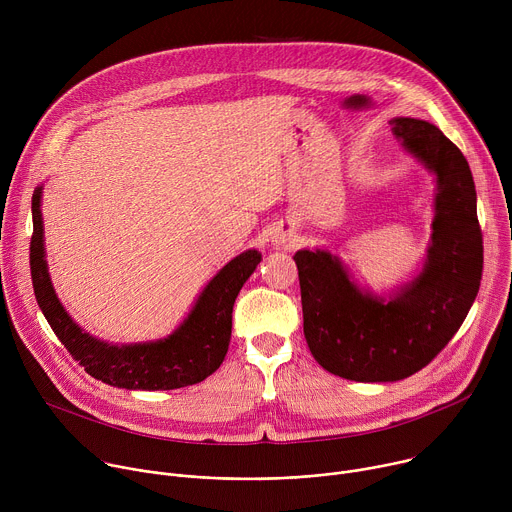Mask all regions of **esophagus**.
Wrapping results in <instances>:
<instances>
[{
  "label": "esophagus",
  "instance_id": "34e87169",
  "mask_svg": "<svg viewBox=\"0 0 512 512\" xmlns=\"http://www.w3.org/2000/svg\"><path fill=\"white\" fill-rule=\"evenodd\" d=\"M291 243H294V235H289V233H275V237H273V245L275 247H283V249H287V247H291Z\"/></svg>",
  "mask_w": 512,
  "mask_h": 512
}]
</instances>
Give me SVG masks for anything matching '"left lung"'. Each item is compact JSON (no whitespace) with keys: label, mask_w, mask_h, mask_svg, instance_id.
Wrapping results in <instances>:
<instances>
[{"label":"left lung","mask_w":512,"mask_h":512,"mask_svg":"<svg viewBox=\"0 0 512 512\" xmlns=\"http://www.w3.org/2000/svg\"><path fill=\"white\" fill-rule=\"evenodd\" d=\"M391 129L435 180L421 269L377 296L328 249L294 255L308 348L322 369L358 383H393L421 371L466 320L482 279L476 188L464 154L429 121L395 117Z\"/></svg>","instance_id":"obj_1"}]
</instances>
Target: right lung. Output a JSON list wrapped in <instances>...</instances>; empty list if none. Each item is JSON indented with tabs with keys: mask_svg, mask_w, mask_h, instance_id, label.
Instances as JSON below:
<instances>
[{
	"mask_svg": "<svg viewBox=\"0 0 512 512\" xmlns=\"http://www.w3.org/2000/svg\"><path fill=\"white\" fill-rule=\"evenodd\" d=\"M32 223L30 269L38 306L58 340L91 377L129 391H170L196 385L221 367L231 342L235 300L261 261L257 249L237 255L218 271L184 322L166 338L111 344L72 320L52 287L44 249L42 186L32 196Z\"/></svg>",
	"mask_w": 512,
	"mask_h": 512,
	"instance_id": "1",
	"label": "right lung"
}]
</instances>
